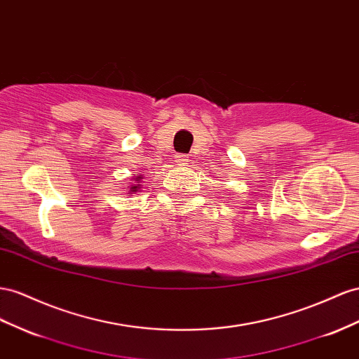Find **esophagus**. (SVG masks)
Returning <instances> with one entry per match:
<instances>
[{
  "label": "esophagus",
  "mask_w": 359,
  "mask_h": 359,
  "mask_svg": "<svg viewBox=\"0 0 359 359\" xmlns=\"http://www.w3.org/2000/svg\"><path fill=\"white\" fill-rule=\"evenodd\" d=\"M175 161L178 164H181V166H184V164H187V161H189V156H186V154H177Z\"/></svg>",
  "instance_id": "obj_1"
}]
</instances>
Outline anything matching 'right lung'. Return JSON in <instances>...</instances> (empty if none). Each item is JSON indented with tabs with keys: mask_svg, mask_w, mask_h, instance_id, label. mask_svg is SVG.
Here are the masks:
<instances>
[{
	"mask_svg": "<svg viewBox=\"0 0 359 359\" xmlns=\"http://www.w3.org/2000/svg\"><path fill=\"white\" fill-rule=\"evenodd\" d=\"M140 180H142V175H137V177L134 178V181H135V182H140ZM139 189H140V184H134V186H131V187H130V193H133V191H137Z\"/></svg>",
	"mask_w": 359,
	"mask_h": 359,
	"instance_id": "obj_1",
	"label": "right lung"
}]
</instances>
